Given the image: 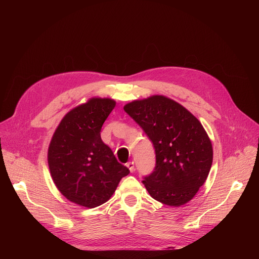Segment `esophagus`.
I'll list each match as a JSON object with an SVG mask.
<instances>
[{
  "label": "esophagus",
  "mask_w": 259,
  "mask_h": 259,
  "mask_svg": "<svg viewBox=\"0 0 259 259\" xmlns=\"http://www.w3.org/2000/svg\"><path fill=\"white\" fill-rule=\"evenodd\" d=\"M127 167L129 168L130 172H134V170H135V166H134V163H133V162H129V163H127Z\"/></svg>",
  "instance_id": "esophagus-1"
}]
</instances>
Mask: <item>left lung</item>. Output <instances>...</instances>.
<instances>
[{
	"label": "left lung",
	"instance_id": "left-lung-1",
	"mask_svg": "<svg viewBox=\"0 0 259 259\" xmlns=\"http://www.w3.org/2000/svg\"><path fill=\"white\" fill-rule=\"evenodd\" d=\"M155 146L156 167L143 183L152 198L171 207L190 202L205 183L213 161L211 140L186 107L164 95L124 105Z\"/></svg>",
	"mask_w": 259,
	"mask_h": 259
}]
</instances>
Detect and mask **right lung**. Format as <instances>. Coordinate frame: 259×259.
I'll list each match as a JSON object with an SVG mask.
<instances>
[{
	"label": "right lung",
	"instance_id": "1",
	"mask_svg": "<svg viewBox=\"0 0 259 259\" xmlns=\"http://www.w3.org/2000/svg\"><path fill=\"white\" fill-rule=\"evenodd\" d=\"M116 106L112 98L92 97L62 118L48 147V165L58 191L70 202L95 208L107 202L129 169L100 137Z\"/></svg>",
	"mask_w": 259,
	"mask_h": 259
}]
</instances>
